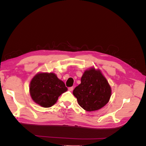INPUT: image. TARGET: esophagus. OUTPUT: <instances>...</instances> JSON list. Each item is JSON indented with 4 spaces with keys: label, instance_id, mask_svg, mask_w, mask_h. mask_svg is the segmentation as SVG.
Wrapping results in <instances>:
<instances>
[{
    "label": "esophagus",
    "instance_id": "34e87169",
    "mask_svg": "<svg viewBox=\"0 0 146 146\" xmlns=\"http://www.w3.org/2000/svg\"><path fill=\"white\" fill-rule=\"evenodd\" d=\"M74 90V87H69L68 88V90L70 91H72Z\"/></svg>",
    "mask_w": 146,
    "mask_h": 146
}]
</instances>
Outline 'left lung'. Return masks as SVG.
Instances as JSON below:
<instances>
[{"mask_svg": "<svg viewBox=\"0 0 146 146\" xmlns=\"http://www.w3.org/2000/svg\"><path fill=\"white\" fill-rule=\"evenodd\" d=\"M111 94V87L107 79L99 70L93 68L85 70L81 83L73 91L79 105L88 111L104 107L108 102Z\"/></svg>", "mask_w": 146, "mask_h": 146, "instance_id": "8db88e82", "label": "left lung"}]
</instances>
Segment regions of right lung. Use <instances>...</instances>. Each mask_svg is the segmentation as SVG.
Returning <instances> with one entry per match:
<instances>
[{
  "label": "right lung",
  "mask_w": 146,
  "mask_h": 146,
  "mask_svg": "<svg viewBox=\"0 0 146 146\" xmlns=\"http://www.w3.org/2000/svg\"><path fill=\"white\" fill-rule=\"evenodd\" d=\"M68 90L63 81L54 73L36 74L30 84V93L35 102L42 107L54 105L58 97Z\"/></svg>",
  "instance_id": "obj_1"
}]
</instances>
